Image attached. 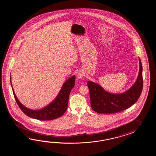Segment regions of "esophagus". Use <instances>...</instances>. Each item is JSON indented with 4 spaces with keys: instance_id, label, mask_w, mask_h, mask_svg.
I'll return each instance as SVG.
<instances>
[{
    "instance_id": "esophagus-1",
    "label": "esophagus",
    "mask_w": 156,
    "mask_h": 156,
    "mask_svg": "<svg viewBox=\"0 0 156 156\" xmlns=\"http://www.w3.org/2000/svg\"><path fill=\"white\" fill-rule=\"evenodd\" d=\"M83 76H84V73L82 71H80L77 74V76L79 79H82Z\"/></svg>"
}]
</instances>
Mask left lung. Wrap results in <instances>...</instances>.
I'll list each match as a JSON object with an SVG mask.
<instances>
[{"label": "left lung", "instance_id": "8db88e82", "mask_svg": "<svg viewBox=\"0 0 156 156\" xmlns=\"http://www.w3.org/2000/svg\"><path fill=\"white\" fill-rule=\"evenodd\" d=\"M139 70L136 83L126 91L120 94L109 93L99 84L87 82L91 106L96 113L113 114L119 113L132 106L137 101L142 91V65L139 58Z\"/></svg>", "mask_w": 156, "mask_h": 156}]
</instances>
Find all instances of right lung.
I'll return each mask as SVG.
<instances>
[{"instance_id":"add662e5","label":"right lung","mask_w":156,"mask_h":156,"mask_svg":"<svg viewBox=\"0 0 156 156\" xmlns=\"http://www.w3.org/2000/svg\"><path fill=\"white\" fill-rule=\"evenodd\" d=\"M10 79L14 98L20 109L27 116L40 120L56 119L63 115L66 111L70 92L75 85V75L69 78L63 83L58 95L51 103L41 109L35 110L27 108L18 99L12 85L11 76Z\"/></svg>"}]
</instances>
